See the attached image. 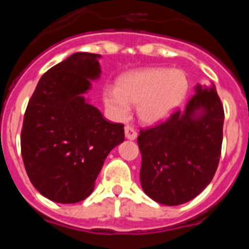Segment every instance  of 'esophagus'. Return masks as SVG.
Segmentation results:
<instances>
[{
  "label": "esophagus",
  "instance_id": "obj_1",
  "mask_svg": "<svg viewBox=\"0 0 249 249\" xmlns=\"http://www.w3.org/2000/svg\"><path fill=\"white\" fill-rule=\"evenodd\" d=\"M124 135H126V138H128V140L131 141L137 138V132H136V129L133 128V127L129 126V124H127V126L124 127Z\"/></svg>",
  "mask_w": 249,
  "mask_h": 249
}]
</instances>
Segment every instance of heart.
I'll use <instances>...</instances> for the list:
<instances>
[{
    "label": "heart",
    "instance_id": "obj_1",
    "mask_svg": "<svg viewBox=\"0 0 249 249\" xmlns=\"http://www.w3.org/2000/svg\"><path fill=\"white\" fill-rule=\"evenodd\" d=\"M190 89L186 72L178 68L152 67L131 72L118 81V89L106 87L103 100L116 120L126 121L131 106L137 105L141 121L163 122L182 105Z\"/></svg>",
    "mask_w": 249,
    "mask_h": 249
}]
</instances>
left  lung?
Returning a JSON list of instances; mask_svg holds the SVG:
<instances>
[{
	"label": "left lung",
	"instance_id": "8db88e82",
	"mask_svg": "<svg viewBox=\"0 0 249 249\" xmlns=\"http://www.w3.org/2000/svg\"><path fill=\"white\" fill-rule=\"evenodd\" d=\"M224 111L214 86H196L186 109L164 122L141 129V184L153 201L186 203L212 181L223 140Z\"/></svg>",
	"mask_w": 249,
	"mask_h": 249
}]
</instances>
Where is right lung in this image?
<instances>
[{
  "instance_id": "1",
  "label": "right lung",
  "mask_w": 249,
  "mask_h": 249,
  "mask_svg": "<svg viewBox=\"0 0 249 249\" xmlns=\"http://www.w3.org/2000/svg\"><path fill=\"white\" fill-rule=\"evenodd\" d=\"M100 54L77 52L38 81L23 117L21 153L31 183L57 203H77L92 193L109 152L124 141L83 93L101 74Z\"/></svg>"
}]
</instances>
